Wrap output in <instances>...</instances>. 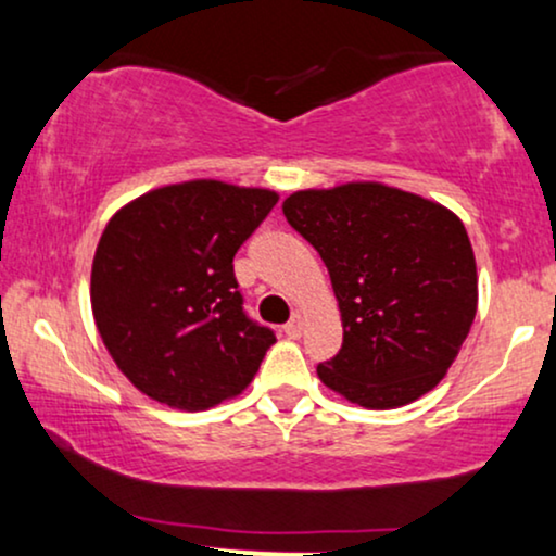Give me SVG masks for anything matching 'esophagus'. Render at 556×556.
Masks as SVG:
<instances>
[{"mask_svg":"<svg viewBox=\"0 0 556 556\" xmlns=\"http://www.w3.org/2000/svg\"><path fill=\"white\" fill-rule=\"evenodd\" d=\"M303 324H305V318H303V314H295L290 318V321L285 324V334L290 337V340H298L300 334H303Z\"/></svg>","mask_w":556,"mask_h":556,"instance_id":"obj_1","label":"esophagus"}]
</instances>
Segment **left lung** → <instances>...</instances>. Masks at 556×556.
<instances>
[{
	"label": "left lung",
	"instance_id": "1",
	"mask_svg": "<svg viewBox=\"0 0 556 556\" xmlns=\"http://www.w3.org/2000/svg\"><path fill=\"white\" fill-rule=\"evenodd\" d=\"M282 212L327 264L340 303L342 348L318 363V379L371 410L431 392L476 318V256L463 222L381 182L298 190Z\"/></svg>",
	"mask_w": 556,
	"mask_h": 556
}]
</instances>
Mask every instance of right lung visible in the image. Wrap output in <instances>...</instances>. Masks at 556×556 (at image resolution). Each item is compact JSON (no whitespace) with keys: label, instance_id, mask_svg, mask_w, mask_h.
I'll use <instances>...</instances> for the list:
<instances>
[{"label":"right lung","instance_id":"add662e5","mask_svg":"<svg viewBox=\"0 0 556 556\" xmlns=\"http://www.w3.org/2000/svg\"><path fill=\"white\" fill-rule=\"evenodd\" d=\"M277 201L274 190L190 180L136 198L104 227L93 321L151 400L206 410L251 384L277 337L242 311L232 258Z\"/></svg>","mask_w":556,"mask_h":556}]
</instances>
